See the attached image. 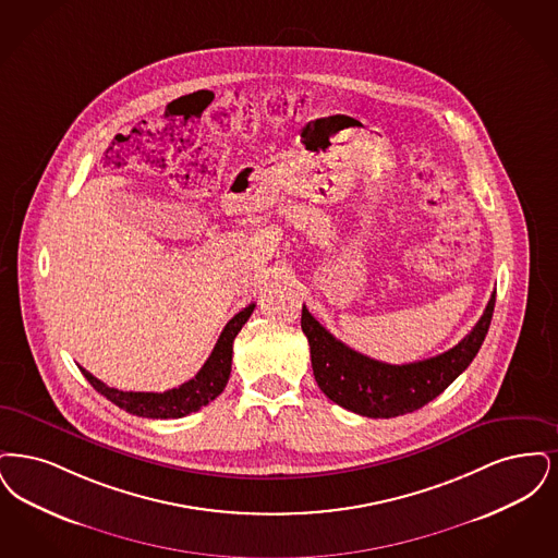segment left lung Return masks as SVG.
I'll use <instances>...</instances> for the list:
<instances>
[{"instance_id": "1", "label": "left lung", "mask_w": 558, "mask_h": 558, "mask_svg": "<svg viewBox=\"0 0 558 558\" xmlns=\"http://www.w3.org/2000/svg\"><path fill=\"white\" fill-rule=\"evenodd\" d=\"M492 293L484 315L454 348L411 364L379 363L336 340L302 306V331L311 343L313 373L320 391L348 411L391 418L418 411L448 388L477 356L494 315Z\"/></svg>"}]
</instances>
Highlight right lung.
<instances>
[{"label": "right lung", "mask_w": 558, "mask_h": 558, "mask_svg": "<svg viewBox=\"0 0 558 558\" xmlns=\"http://www.w3.org/2000/svg\"><path fill=\"white\" fill-rule=\"evenodd\" d=\"M254 306L256 304L245 306L242 313H238L225 325L208 361L197 371L194 379H190L187 384H183L179 388H172L162 393L122 391V389L108 388L104 381H99L83 366H78V368L85 375V379L96 388V391H99L104 398H108L122 411L137 414V416H146V418H181L190 412L199 411L208 402H213L227 386L229 375H231V361H233V340L242 331L245 320L254 313Z\"/></svg>", "instance_id": "add662e5"}]
</instances>
